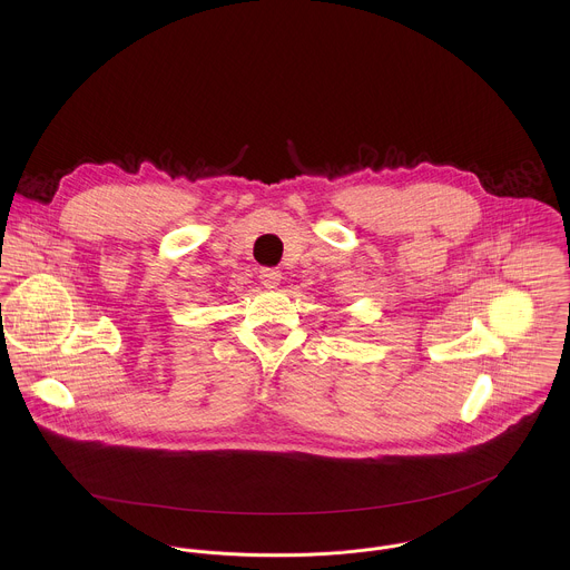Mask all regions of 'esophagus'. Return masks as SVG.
<instances>
[{"mask_svg":"<svg viewBox=\"0 0 570 570\" xmlns=\"http://www.w3.org/2000/svg\"><path fill=\"white\" fill-rule=\"evenodd\" d=\"M258 278H261L263 287H267V289H276V287H278V283H281V272H278V269L263 267V269L258 272Z\"/></svg>","mask_w":570,"mask_h":570,"instance_id":"obj_1","label":"esophagus"}]
</instances>
